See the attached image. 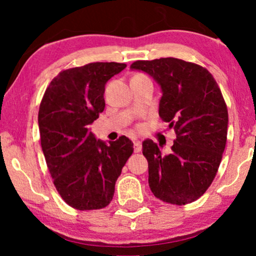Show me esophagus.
Here are the masks:
<instances>
[{"instance_id": "34e87169", "label": "esophagus", "mask_w": 256, "mask_h": 256, "mask_svg": "<svg viewBox=\"0 0 256 256\" xmlns=\"http://www.w3.org/2000/svg\"><path fill=\"white\" fill-rule=\"evenodd\" d=\"M141 148H142V146H141L140 141H135V142H134V152L139 153V152H141Z\"/></svg>"}]
</instances>
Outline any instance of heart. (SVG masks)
<instances>
[{
	"instance_id": "b5f03b06",
	"label": "heart",
	"mask_w": 256,
	"mask_h": 256,
	"mask_svg": "<svg viewBox=\"0 0 256 256\" xmlns=\"http://www.w3.org/2000/svg\"><path fill=\"white\" fill-rule=\"evenodd\" d=\"M138 75H139V74H138Z\"/></svg>"
}]
</instances>
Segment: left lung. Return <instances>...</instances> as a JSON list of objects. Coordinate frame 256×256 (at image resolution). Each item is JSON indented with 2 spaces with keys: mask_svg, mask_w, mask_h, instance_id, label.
I'll use <instances>...</instances> for the list:
<instances>
[{
  "mask_svg": "<svg viewBox=\"0 0 256 256\" xmlns=\"http://www.w3.org/2000/svg\"><path fill=\"white\" fill-rule=\"evenodd\" d=\"M130 68L159 84V116L176 133L169 154L152 140L142 142L150 188L164 202H193L214 180L226 145L229 116L220 88L206 68L174 57L135 61Z\"/></svg>",
  "mask_w": 256,
  "mask_h": 256,
  "instance_id": "left-lung-1",
  "label": "left lung"
}]
</instances>
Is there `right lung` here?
<instances>
[{
    "instance_id": "obj_1",
    "label": "right lung",
    "mask_w": 256,
    "mask_h": 256,
    "mask_svg": "<svg viewBox=\"0 0 256 256\" xmlns=\"http://www.w3.org/2000/svg\"><path fill=\"white\" fill-rule=\"evenodd\" d=\"M126 67L94 62L66 69L54 78L40 102L38 124L48 169L62 199L80 211L109 205L134 151L124 135L105 144L90 129L104 111L105 84Z\"/></svg>"
}]
</instances>
